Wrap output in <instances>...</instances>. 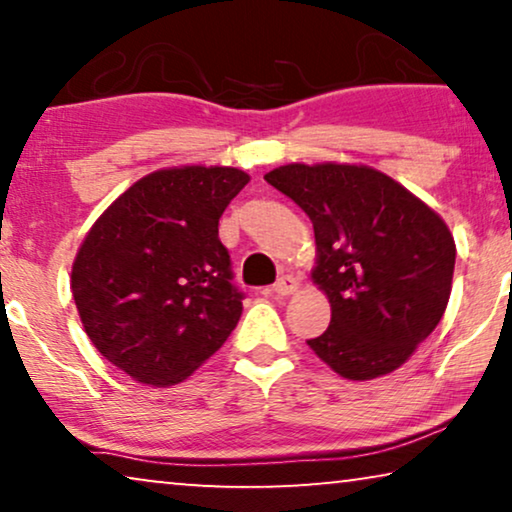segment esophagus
Listing matches in <instances>:
<instances>
[{"instance_id": "34e87169", "label": "esophagus", "mask_w": 512, "mask_h": 512, "mask_svg": "<svg viewBox=\"0 0 512 512\" xmlns=\"http://www.w3.org/2000/svg\"><path fill=\"white\" fill-rule=\"evenodd\" d=\"M298 291V279L293 275H284L282 279H277V284L272 286V293L275 296H291V293Z\"/></svg>"}]
</instances>
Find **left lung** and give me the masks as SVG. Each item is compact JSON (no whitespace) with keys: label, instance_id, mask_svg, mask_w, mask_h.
Wrapping results in <instances>:
<instances>
[{"label":"left lung","instance_id":"left-lung-1","mask_svg":"<svg viewBox=\"0 0 512 512\" xmlns=\"http://www.w3.org/2000/svg\"><path fill=\"white\" fill-rule=\"evenodd\" d=\"M265 181L310 216L312 282L331 324L307 345L347 380L394 373L443 319L454 237L433 209L368 165L291 163Z\"/></svg>","mask_w":512,"mask_h":512}]
</instances>
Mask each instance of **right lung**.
Masks as SVG:
<instances>
[{"mask_svg":"<svg viewBox=\"0 0 512 512\" xmlns=\"http://www.w3.org/2000/svg\"><path fill=\"white\" fill-rule=\"evenodd\" d=\"M249 184L237 167L181 165L135 181L72 265L81 324L104 359L153 387L195 373L242 314L219 219Z\"/></svg>","mask_w":512,"mask_h":512,"instance_id":"right-lung-1","label":"right lung"}]
</instances>
